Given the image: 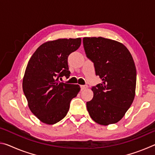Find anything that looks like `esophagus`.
Wrapping results in <instances>:
<instances>
[{"mask_svg":"<svg viewBox=\"0 0 155 155\" xmlns=\"http://www.w3.org/2000/svg\"><path fill=\"white\" fill-rule=\"evenodd\" d=\"M87 88V85H81V90L82 91L84 90H86Z\"/></svg>","mask_w":155,"mask_h":155,"instance_id":"obj_1","label":"esophagus"}]
</instances>
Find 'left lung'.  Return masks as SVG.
Masks as SVG:
<instances>
[{"mask_svg":"<svg viewBox=\"0 0 155 155\" xmlns=\"http://www.w3.org/2000/svg\"><path fill=\"white\" fill-rule=\"evenodd\" d=\"M86 55L94 63L102 83L92 87L94 97L87 109L94 121L107 126L121 120L135 95L136 68L133 57L119 41L98 38H84Z\"/></svg>","mask_w":155,"mask_h":155,"instance_id":"1","label":"left lung"}]
</instances>
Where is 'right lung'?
Listing matches in <instances>:
<instances>
[{
  "label": "right lung",
  "instance_id": "obj_1",
  "mask_svg": "<svg viewBox=\"0 0 155 155\" xmlns=\"http://www.w3.org/2000/svg\"><path fill=\"white\" fill-rule=\"evenodd\" d=\"M81 39H58L39 46L26 68L22 89L31 111L43 123L54 124L67 115L71 100L81 90L78 85L61 83L69 77L68 58L79 48Z\"/></svg>",
  "mask_w": 155,
  "mask_h": 155
}]
</instances>
